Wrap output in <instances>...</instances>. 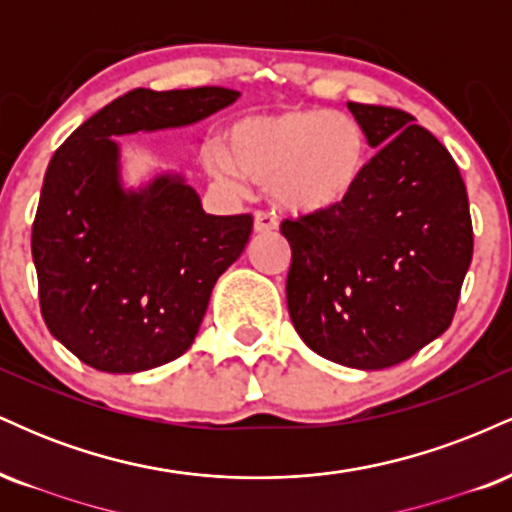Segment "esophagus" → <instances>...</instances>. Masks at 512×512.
<instances>
[{
	"label": "esophagus",
	"instance_id": "34e87169",
	"mask_svg": "<svg viewBox=\"0 0 512 512\" xmlns=\"http://www.w3.org/2000/svg\"><path fill=\"white\" fill-rule=\"evenodd\" d=\"M255 233H272L276 228V216L269 211H255Z\"/></svg>",
	"mask_w": 512,
	"mask_h": 512
}]
</instances>
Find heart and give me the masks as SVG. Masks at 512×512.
Segmentation results:
<instances>
[{"label": "heart", "mask_w": 512, "mask_h": 512, "mask_svg": "<svg viewBox=\"0 0 512 512\" xmlns=\"http://www.w3.org/2000/svg\"><path fill=\"white\" fill-rule=\"evenodd\" d=\"M219 142L204 146L211 178L240 190L243 175L269 182L272 195L296 214L332 211L354 195L368 163V139L351 115L320 108L245 115Z\"/></svg>", "instance_id": "1"}]
</instances>
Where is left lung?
Here are the masks:
<instances>
[{"label": "left lung", "instance_id": "left-lung-1", "mask_svg": "<svg viewBox=\"0 0 512 512\" xmlns=\"http://www.w3.org/2000/svg\"><path fill=\"white\" fill-rule=\"evenodd\" d=\"M375 156L342 207L281 221L296 332L334 363L380 370L450 327L472 262L467 187L404 110L349 103Z\"/></svg>", "mask_w": 512, "mask_h": 512}]
</instances>
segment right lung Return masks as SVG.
I'll return each instance as SVG.
<instances>
[{
	"label": "right lung",
	"mask_w": 512,
	"mask_h": 512,
	"mask_svg": "<svg viewBox=\"0 0 512 512\" xmlns=\"http://www.w3.org/2000/svg\"><path fill=\"white\" fill-rule=\"evenodd\" d=\"M238 96L221 86L134 88L52 156L31 236L40 313L86 366L139 373L185 354L216 279L252 233L250 214H204L178 175L122 190L113 137L192 125Z\"/></svg>",
	"instance_id": "1"
}]
</instances>
